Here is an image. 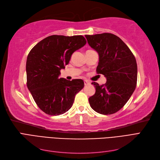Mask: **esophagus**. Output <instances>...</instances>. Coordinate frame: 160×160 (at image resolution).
Returning <instances> with one entry per match:
<instances>
[{
    "instance_id": "obj_1",
    "label": "esophagus",
    "mask_w": 160,
    "mask_h": 160,
    "mask_svg": "<svg viewBox=\"0 0 160 160\" xmlns=\"http://www.w3.org/2000/svg\"><path fill=\"white\" fill-rule=\"evenodd\" d=\"M84 83H85V85H88L90 84V81L88 80H84Z\"/></svg>"
}]
</instances>
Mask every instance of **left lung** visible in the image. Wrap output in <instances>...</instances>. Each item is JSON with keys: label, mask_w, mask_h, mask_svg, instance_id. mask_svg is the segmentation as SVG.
<instances>
[{"label": "left lung", "mask_w": 160, "mask_h": 160, "mask_svg": "<svg viewBox=\"0 0 160 160\" xmlns=\"http://www.w3.org/2000/svg\"><path fill=\"white\" fill-rule=\"evenodd\" d=\"M85 37L99 56L97 72L107 79L101 85L91 83L95 93L89 98L90 106L100 114L115 113L128 102L136 88V60L126 44L113 34L105 32Z\"/></svg>", "instance_id": "obj_1"}]
</instances>
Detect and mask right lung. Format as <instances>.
<instances>
[{"label":"right lung","instance_id":"right-lung-1","mask_svg":"<svg viewBox=\"0 0 160 160\" xmlns=\"http://www.w3.org/2000/svg\"><path fill=\"white\" fill-rule=\"evenodd\" d=\"M86 42L82 35H51L38 42L28 53L27 85L43 112L50 115L65 113L72 107L76 94L83 88L82 79L68 81L59 76L72 53Z\"/></svg>","mask_w":160,"mask_h":160}]
</instances>
